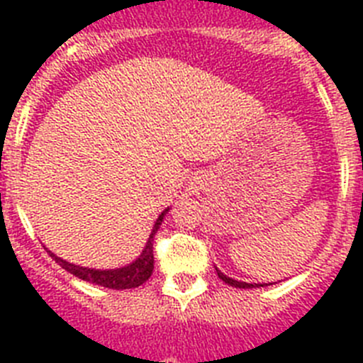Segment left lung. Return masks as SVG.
Here are the masks:
<instances>
[{"label":"left lung","instance_id":"obj_1","mask_svg":"<svg viewBox=\"0 0 363 363\" xmlns=\"http://www.w3.org/2000/svg\"><path fill=\"white\" fill-rule=\"evenodd\" d=\"M216 271H218V269H216ZM218 277H220L221 280L225 281V284L233 285V287H238V289H251V287H258V285H259V287H264V285H262V284H255V285H252V284H245V281L233 280V278L225 277V274H223V272H220V271H218ZM269 285H271V284H269Z\"/></svg>","mask_w":363,"mask_h":363}]
</instances>
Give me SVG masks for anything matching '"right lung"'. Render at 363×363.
Masks as SVG:
<instances>
[{"label": "right lung", "instance_id": "right-lung-1", "mask_svg": "<svg viewBox=\"0 0 363 363\" xmlns=\"http://www.w3.org/2000/svg\"><path fill=\"white\" fill-rule=\"evenodd\" d=\"M167 213H169V209L163 211V213L160 214L158 220H156V223H154V229L152 233H150V238L149 242H147L145 249H143L142 256H140L136 262H133L130 265H127V267L112 269V271H96V269H86V267H79V265L69 264V262H65V259L54 256L50 251L49 255L52 256V259H56V264H60L65 271H69L70 274H74V277L82 278V280L91 281V284H96V285H101V287H108V289H134V287H140L142 284H145V281L150 278V274H152V269H154L152 242H154V236H156V230L160 229L163 216H165Z\"/></svg>", "mask_w": 363, "mask_h": 363}]
</instances>
